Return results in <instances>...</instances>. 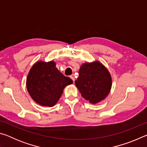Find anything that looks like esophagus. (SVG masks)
Listing matches in <instances>:
<instances>
[{"label":"esophagus","mask_w":147,"mask_h":147,"mask_svg":"<svg viewBox=\"0 0 147 147\" xmlns=\"http://www.w3.org/2000/svg\"><path fill=\"white\" fill-rule=\"evenodd\" d=\"M70 78H71L72 80H73V82H74V80H75V79H74V76H70Z\"/></svg>","instance_id":"1"}]
</instances>
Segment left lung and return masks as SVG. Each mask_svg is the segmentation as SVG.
I'll list each match as a JSON object with an SVG mask.
<instances>
[{
	"label": "left lung",
	"mask_w": 147,
	"mask_h": 147,
	"mask_svg": "<svg viewBox=\"0 0 147 147\" xmlns=\"http://www.w3.org/2000/svg\"><path fill=\"white\" fill-rule=\"evenodd\" d=\"M75 84L82 96L89 102L94 104L108 95L112 80L108 69L96 60L82 65Z\"/></svg>",
	"instance_id": "1"
}]
</instances>
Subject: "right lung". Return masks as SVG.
I'll return each mask as SVG.
<instances>
[{"mask_svg": "<svg viewBox=\"0 0 147 147\" xmlns=\"http://www.w3.org/2000/svg\"><path fill=\"white\" fill-rule=\"evenodd\" d=\"M56 67V62L38 61L30 69L26 88L32 98L42 106L53 107L59 100L63 89L73 84Z\"/></svg>", "mask_w": 147, "mask_h": 147, "instance_id": "right-lung-1", "label": "right lung"}]
</instances>
